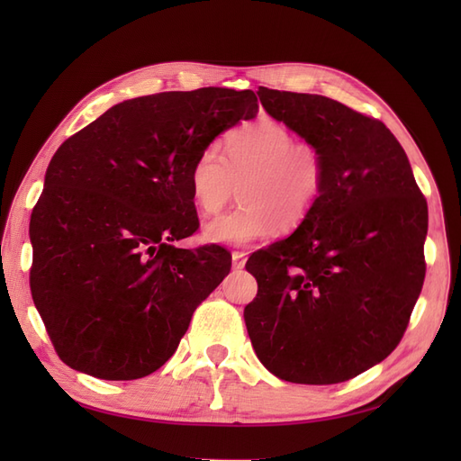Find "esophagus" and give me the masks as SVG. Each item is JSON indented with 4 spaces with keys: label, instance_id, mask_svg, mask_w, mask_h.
<instances>
[{
    "label": "esophagus",
    "instance_id": "34e87169",
    "mask_svg": "<svg viewBox=\"0 0 461 461\" xmlns=\"http://www.w3.org/2000/svg\"><path fill=\"white\" fill-rule=\"evenodd\" d=\"M246 259H248V254H244V252H232V267L234 269H244Z\"/></svg>",
    "mask_w": 461,
    "mask_h": 461
}]
</instances>
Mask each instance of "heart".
<instances>
[{"label": "heart", "instance_id": "obj_1", "mask_svg": "<svg viewBox=\"0 0 461 461\" xmlns=\"http://www.w3.org/2000/svg\"><path fill=\"white\" fill-rule=\"evenodd\" d=\"M327 183V161L315 144L273 119L242 124L229 134L225 156L205 148L190 169L192 198L203 213H217L240 186V205L203 225L212 244L248 246L310 217Z\"/></svg>", "mask_w": 461, "mask_h": 461}]
</instances>
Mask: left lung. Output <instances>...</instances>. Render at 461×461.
Masks as SVG:
<instances>
[{"label": "left lung", "instance_id": "obj_1", "mask_svg": "<svg viewBox=\"0 0 461 461\" xmlns=\"http://www.w3.org/2000/svg\"><path fill=\"white\" fill-rule=\"evenodd\" d=\"M267 113L327 161L323 196L288 239L246 269L244 308L261 364L298 384H334L381 364L410 323L425 281L427 202L406 151L381 121L317 94L259 86Z\"/></svg>", "mask_w": 461, "mask_h": 461}]
</instances>
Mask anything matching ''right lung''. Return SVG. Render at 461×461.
Listing matches in <instances>:
<instances>
[{"mask_svg":"<svg viewBox=\"0 0 461 461\" xmlns=\"http://www.w3.org/2000/svg\"><path fill=\"white\" fill-rule=\"evenodd\" d=\"M258 109L252 90L142 95L55 151L31 217V292L68 367L132 381L175 354L194 310L230 271L221 246H173L200 225L190 169Z\"/></svg>","mask_w":461,"mask_h":461,"instance_id":"obj_1","label":"right lung"}]
</instances>
